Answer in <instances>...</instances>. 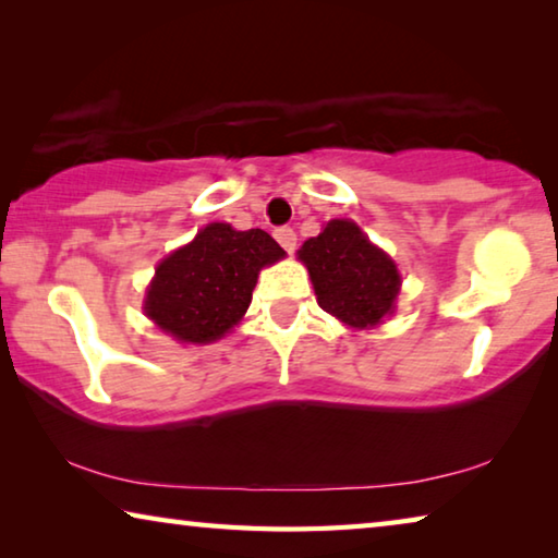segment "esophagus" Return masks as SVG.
Returning <instances> with one entry per match:
<instances>
[{"label": "esophagus", "instance_id": "esophagus-1", "mask_svg": "<svg viewBox=\"0 0 558 558\" xmlns=\"http://www.w3.org/2000/svg\"><path fill=\"white\" fill-rule=\"evenodd\" d=\"M276 241L288 253H292V251H295V245H298V235H295V231L290 229V226H282V229H276Z\"/></svg>", "mask_w": 558, "mask_h": 558}]
</instances>
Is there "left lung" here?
I'll use <instances>...</instances> for the list:
<instances>
[{
  "label": "left lung",
  "instance_id": "left-lung-1",
  "mask_svg": "<svg viewBox=\"0 0 558 558\" xmlns=\"http://www.w3.org/2000/svg\"><path fill=\"white\" fill-rule=\"evenodd\" d=\"M313 278L317 305L349 327L381 325L393 313L401 276L396 263L354 221L335 219L298 251Z\"/></svg>",
  "mask_w": 558,
  "mask_h": 558
}]
</instances>
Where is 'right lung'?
Segmentation results:
<instances>
[{
  "label": "right lung",
  "mask_w": 558,
  "mask_h": 558,
  "mask_svg": "<svg viewBox=\"0 0 558 558\" xmlns=\"http://www.w3.org/2000/svg\"><path fill=\"white\" fill-rule=\"evenodd\" d=\"M282 256L286 251L260 229L204 226L157 266L145 315L179 342H216L245 315L260 268Z\"/></svg>",
  "instance_id": "obj_1"
}]
</instances>
